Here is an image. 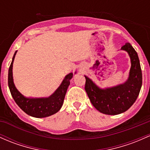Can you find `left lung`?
Wrapping results in <instances>:
<instances>
[{
  "instance_id": "1",
  "label": "left lung",
  "mask_w": 150,
  "mask_h": 150,
  "mask_svg": "<svg viewBox=\"0 0 150 150\" xmlns=\"http://www.w3.org/2000/svg\"><path fill=\"white\" fill-rule=\"evenodd\" d=\"M121 50L129 54L131 60L129 78L125 83L102 89L85 75V90L89 99L98 111L105 115H115L127 111L136 101L142 87V70L137 53L129 42Z\"/></svg>"
}]
</instances>
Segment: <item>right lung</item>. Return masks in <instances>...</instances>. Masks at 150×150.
<instances>
[{
  "instance_id": "obj_1",
  "label": "right lung",
  "mask_w": 150,
  "mask_h": 150,
  "mask_svg": "<svg viewBox=\"0 0 150 150\" xmlns=\"http://www.w3.org/2000/svg\"><path fill=\"white\" fill-rule=\"evenodd\" d=\"M17 51L13 57L12 62L8 70V87L11 95L16 104L23 111L30 116L37 118L46 117L55 114L61 108L64 102L67 88L70 85L73 73L70 72L65 77L61 85L52 95L48 98H32L23 96L15 86L13 78V64ZM76 73V72H75Z\"/></svg>"
}]
</instances>
